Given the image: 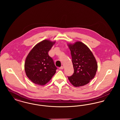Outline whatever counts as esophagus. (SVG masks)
<instances>
[{
    "instance_id": "esophagus-1",
    "label": "esophagus",
    "mask_w": 120,
    "mask_h": 120,
    "mask_svg": "<svg viewBox=\"0 0 120 120\" xmlns=\"http://www.w3.org/2000/svg\"><path fill=\"white\" fill-rule=\"evenodd\" d=\"M64 68H63V66H61L60 68H59V69H60V70H62Z\"/></svg>"
}]
</instances>
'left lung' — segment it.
I'll return each instance as SVG.
<instances>
[{
  "mask_svg": "<svg viewBox=\"0 0 120 120\" xmlns=\"http://www.w3.org/2000/svg\"><path fill=\"white\" fill-rule=\"evenodd\" d=\"M71 51L74 73L68 78L75 87L88 84L95 76L98 69L96 59L90 49L81 42L68 44Z\"/></svg>",
  "mask_w": 120,
  "mask_h": 120,
  "instance_id": "1",
  "label": "left lung"
}]
</instances>
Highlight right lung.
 <instances>
[{
    "label": "right lung",
    "mask_w": 120,
    "mask_h": 120,
    "mask_svg": "<svg viewBox=\"0 0 120 120\" xmlns=\"http://www.w3.org/2000/svg\"><path fill=\"white\" fill-rule=\"evenodd\" d=\"M55 41L45 40L36 45L29 53L25 63V71L35 84L44 86L56 73L57 67L48 52Z\"/></svg>",
    "instance_id": "1"
}]
</instances>
